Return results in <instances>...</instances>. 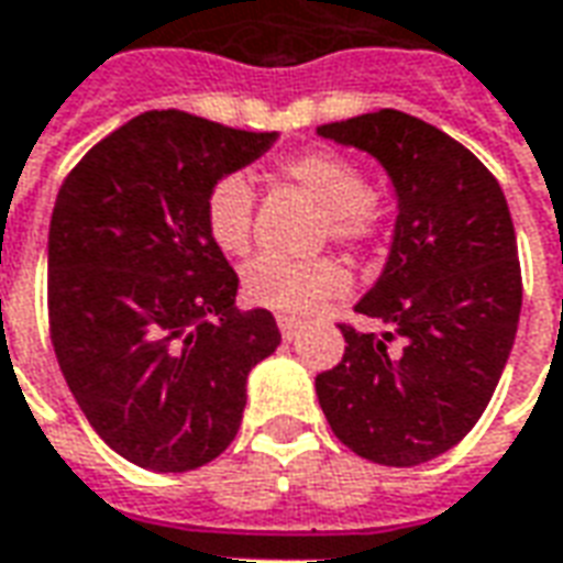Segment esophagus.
<instances>
[{
  "label": "esophagus",
  "mask_w": 563,
  "mask_h": 563,
  "mask_svg": "<svg viewBox=\"0 0 563 563\" xmlns=\"http://www.w3.org/2000/svg\"><path fill=\"white\" fill-rule=\"evenodd\" d=\"M277 325H280L283 341H295V338L301 335V329H305V322L292 320V317H280V320H277Z\"/></svg>",
  "instance_id": "1"
}]
</instances>
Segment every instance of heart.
Masks as SVG:
<instances>
[{
  "instance_id": "heart-1",
  "label": "heart",
  "mask_w": 563,
  "mask_h": 563,
  "mask_svg": "<svg viewBox=\"0 0 563 563\" xmlns=\"http://www.w3.org/2000/svg\"><path fill=\"white\" fill-rule=\"evenodd\" d=\"M283 176L325 210V234L347 246H368L384 234V213L368 191V179L338 152L313 148L283 161ZM203 225L210 241L228 255H243L253 243V186L243 173H228L207 191ZM350 289V271L335 258L283 262L255 258L243 271V295L258 308L308 317Z\"/></svg>"
}]
</instances>
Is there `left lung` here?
Returning <instances> with one entry per match:
<instances>
[{"mask_svg":"<svg viewBox=\"0 0 563 563\" xmlns=\"http://www.w3.org/2000/svg\"><path fill=\"white\" fill-rule=\"evenodd\" d=\"M368 152L396 191L387 265L356 301L387 332H344V360L317 375L338 439L380 466H418L473 430L497 390L521 313L518 243L500 183L466 145L380 109L317 128Z\"/></svg>","mask_w":563,"mask_h":563,"instance_id":"1","label":"left lung"}]
</instances>
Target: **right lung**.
Listing matches in <instances>:
<instances>
[{
  "label": "right lung",
  "mask_w": 563,
  "mask_h": 563,
  "mask_svg": "<svg viewBox=\"0 0 563 563\" xmlns=\"http://www.w3.org/2000/svg\"><path fill=\"white\" fill-rule=\"evenodd\" d=\"M277 133L145 112L60 186L48 231V320L90 427L152 473L216 460L241 430L246 377L280 344L271 310H238V274L203 225L207 191Z\"/></svg>",
  "instance_id": "right-lung-1"
}]
</instances>
